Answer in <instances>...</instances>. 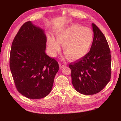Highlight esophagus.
<instances>
[{
    "label": "esophagus",
    "instance_id": "obj_1",
    "mask_svg": "<svg viewBox=\"0 0 121 121\" xmlns=\"http://www.w3.org/2000/svg\"><path fill=\"white\" fill-rule=\"evenodd\" d=\"M59 66H60V69H62L63 68L65 67L66 65H64V64H62V63H61V64H60Z\"/></svg>",
    "mask_w": 121,
    "mask_h": 121
}]
</instances>
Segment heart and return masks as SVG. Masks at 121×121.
Listing matches in <instances>:
<instances>
[{"label": "heart", "instance_id": "heart-1", "mask_svg": "<svg viewBox=\"0 0 121 121\" xmlns=\"http://www.w3.org/2000/svg\"><path fill=\"white\" fill-rule=\"evenodd\" d=\"M55 38L48 39L50 54L54 55L59 49V43H63V51L68 58L78 60L88 53L93 43V34L89 28L73 24L57 32Z\"/></svg>", "mask_w": 121, "mask_h": 121}]
</instances>
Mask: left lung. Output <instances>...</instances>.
<instances>
[{
    "instance_id": "1",
    "label": "left lung",
    "mask_w": 121,
    "mask_h": 121,
    "mask_svg": "<svg viewBox=\"0 0 121 121\" xmlns=\"http://www.w3.org/2000/svg\"><path fill=\"white\" fill-rule=\"evenodd\" d=\"M94 38L89 52L83 58L70 63L72 84L80 94L91 95L102 90L110 80L111 57L106 38L92 23Z\"/></svg>"
}]
</instances>
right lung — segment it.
<instances>
[{
	"instance_id": "right-lung-1",
	"label": "right lung",
	"mask_w": 121,
	"mask_h": 121,
	"mask_svg": "<svg viewBox=\"0 0 121 121\" xmlns=\"http://www.w3.org/2000/svg\"><path fill=\"white\" fill-rule=\"evenodd\" d=\"M47 37L31 22L24 23L13 41L10 68L17 90L31 99L50 93L58 63L46 53Z\"/></svg>"
}]
</instances>
